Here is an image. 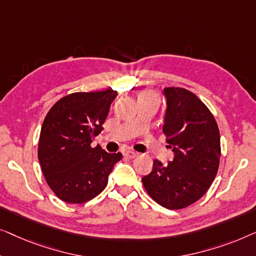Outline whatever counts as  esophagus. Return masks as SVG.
<instances>
[{
    "mask_svg": "<svg viewBox=\"0 0 256 256\" xmlns=\"http://www.w3.org/2000/svg\"><path fill=\"white\" fill-rule=\"evenodd\" d=\"M138 156H139V153L133 152V150H126V152L124 153V156L128 158V159H134V158H136Z\"/></svg>",
    "mask_w": 256,
    "mask_h": 256,
    "instance_id": "34e87169",
    "label": "esophagus"
}]
</instances>
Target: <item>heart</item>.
Returning a JSON list of instances; mask_svg holds the SVG:
<instances>
[{"label": "heart", "mask_w": 256, "mask_h": 256, "mask_svg": "<svg viewBox=\"0 0 256 256\" xmlns=\"http://www.w3.org/2000/svg\"><path fill=\"white\" fill-rule=\"evenodd\" d=\"M146 95H154V96H156V94H153V92H145L142 96H146Z\"/></svg>", "instance_id": "heart-1"}]
</instances>
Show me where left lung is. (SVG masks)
<instances>
[{"label": "left lung", "instance_id": "left-lung-1", "mask_svg": "<svg viewBox=\"0 0 256 256\" xmlns=\"http://www.w3.org/2000/svg\"><path fill=\"white\" fill-rule=\"evenodd\" d=\"M167 98L164 133L175 156L168 164L154 160L144 188L169 210H180L203 197L217 175L220 134L214 114L195 94L164 88Z\"/></svg>", "mask_w": 256, "mask_h": 256}]
</instances>
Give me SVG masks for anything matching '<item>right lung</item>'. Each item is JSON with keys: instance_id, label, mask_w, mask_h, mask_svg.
Returning a JSON list of instances; mask_svg holds the SVG:
<instances>
[{"instance_id": "1", "label": "right lung", "mask_w": 256, "mask_h": 256, "mask_svg": "<svg viewBox=\"0 0 256 256\" xmlns=\"http://www.w3.org/2000/svg\"><path fill=\"white\" fill-rule=\"evenodd\" d=\"M117 92H73L60 98L46 114L38 142V160L58 198L82 204L106 189L122 153L92 146Z\"/></svg>"}]
</instances>
